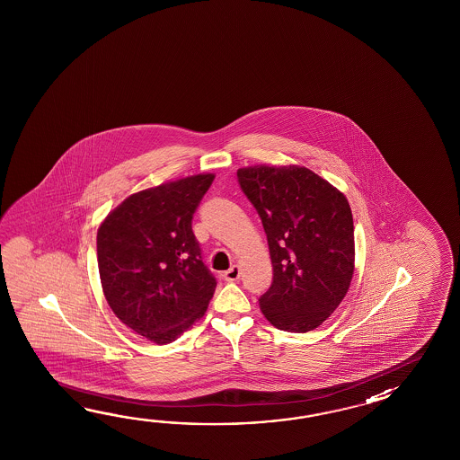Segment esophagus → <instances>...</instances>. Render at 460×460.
<instances>
[{"mask_svg": "<svg viewBox=\"0 0 460 460\" xmlns=\"http://www.w3.org/2000/svg\"><path fill=\"white\" fill-rule=\"evenodd\" d=\"M238 278H240V268H238L236 264H234L228 271L224 273V279H226V281H236Z\"/></svg>", "mask_w": 460, "mask_h": 460, "instance_id": "esophagus-1", "label": "esophagus"}]
</instances>
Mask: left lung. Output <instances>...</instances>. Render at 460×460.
<instances>
[{
	"mask_svg": "<svg viewBox=\"0 0 460 460\" xmlns=\"http://www.w3.org/2000/svg\"><path fill=\"white\" fill-rule=\"evenodd\" d=\"M238 182L261 218L273 283L260 297L264 317L286 332H309L331 317L355 268L347 197L303 166L242 167Z\"/></svg>",
	"mask_w": 460,
	"mask_h": 460,
	"instance_id": "left-lung-1",
	"label": "left lung"
}]
</instances>
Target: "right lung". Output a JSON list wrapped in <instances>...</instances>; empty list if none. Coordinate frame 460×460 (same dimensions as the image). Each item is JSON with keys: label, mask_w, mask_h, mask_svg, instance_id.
<instances>
[{"label": "right lung", "mask_w": 460, "mask_h": 460, "mask_svg": "<svg viewBox=\"0 0 460 460\" xmlns=\"http://www.w3.org/2000/svg\"><path fill=\"white\" fill-rule=\"evenodd\" d=\"M214 179L197 174L137 192L98 226V271L108 305L157 345L189 331L216 293L192 232L194 212Z\"/></svg>", "instance_id": "right-lung-1"}]
</instances>
